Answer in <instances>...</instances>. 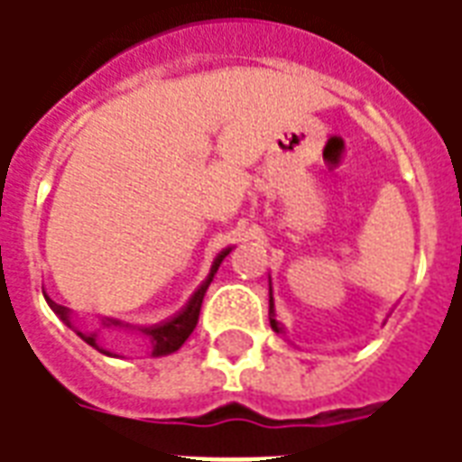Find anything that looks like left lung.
I'll return each mask as SVG.
<instances>
[{
	"mask_svg": "<svg viewBox=\"0 0 462 462\" xmlns=\"http://www.w3.org/2000/svg\"><path fill=\"white\" fill-rule=\"evenodd\" d=\"M270 327L272 331H277L284 337V327H282V321L277 319V310H274V297H272V284H270Z\"/></svg>",
	"mask_w": 462,
	"mask_h": 462,
	"instance_id": "1",
	"label": "left lung"
}]
</instances>
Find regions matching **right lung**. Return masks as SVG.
<instances>
[{
    "label": "right lung",
    "instance_id": "1",
    "mask_svg": "<svg viewBox=\"0 0 462 462\" xmlns=\"http://www.w3.org/2000/svg\"><path fill=\"white\" fill-rule=\"evenodd\" d=\"M232 252V247H227V250H222L217 257H215V262H212L210 267V274L205 277V282H202L200 287L195 290V294H192L190 300H188V304L182 307L175 317H171L168 321H162V324H155V327H143V329H138L148 339V344H151V356H168V354H175L178 348L185 344V339L190 337L192 329H195V324H198V317H200V307H202V297H205V291H208V287H210L212 277H215V272H217V267L222 264V260L227 257ZM46 297V294H44ZM49 301V307H51V311H54L59 319L64 321L69 329H74L76 337H81V339L88 344V346H94L96 351H101V354H106V356H118L116 351H111V348H106L101 341H98V331L101 329H128V324H123L121 319H106L101 321V329L98 331H81L76 329L74 321H71V311L66 310V307H61V304H56V301L46 300Z\"/></svg>",
    "mask_w": 462,
    "mask_h": 462
}]
</instances>
